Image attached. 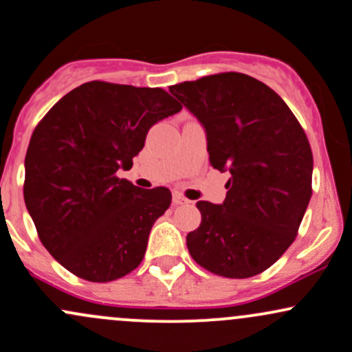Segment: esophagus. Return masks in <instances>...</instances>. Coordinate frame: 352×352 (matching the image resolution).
Returning <instances> with one entry per match:
<instances>
[{"label": "esophagus", "mask_w": 352, "mask_h": 352, "mask_svg": "<svg viewBox=\"0 0 352 352\" xmlns=\"http://www.w3.org/2000/svg\"><path fill=\"white\" fill-rule=\"evenodd\" d=\"M172 202H173V204H175V206H180V204H188V202H190V201L184 197L182 194H173Z\"/></svg>", "instance_id": "34e87169"}]
</instances>
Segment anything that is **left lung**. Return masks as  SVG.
I'll list each match as a JSON object with an SVG mask.
<instances>
[{
	"label": "left lung",
	"mask_w": 352,
	"mask_h": 352,
	"mask_svg": "<svg viewBox=\"0 0 352 352\" xmlns=\"http://www.w3.org/2000/svg\"><path fill=\"white\" fill-rule=\"evenodd\" d=\"M207 133L214 168L231 173L223 204L199 201L201 226L187 234L197 265L226 278L270 268L297 238L312 195L305 131L273 89L239 72L170 86Z\"/></svg>",
	"instance_id": "obj_1"
}]
</instances>
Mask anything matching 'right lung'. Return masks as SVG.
Here are the masks:
<instances>
[{"label":"right lung","instance_id":"add662e5","mask_svg":"<svg viewBox=\"0 0 352 352\" xmlns=\"http://www.w3.org/2000/svg\"><path fill=\"white\" fill-rule=\"evenodd\" d=\"M182 109L160 87L91 80L52 106L25 158V204L47 251L70 273L106 283L142 263L155 221L172 202L116 175L148 129Z\"/></svg>","mask_w":352,"mask_h":352}]
</instances>
